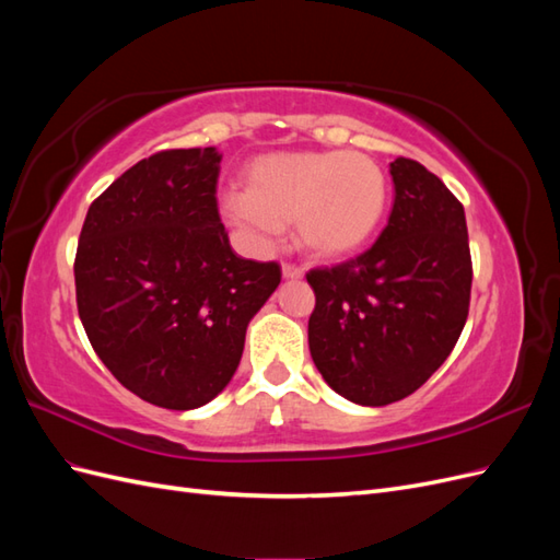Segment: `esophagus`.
I'll use <instances>...</instances> for the list:
<instances>
[{
    "mask_svg": "<svg viewBox=\"0 0 560 560\" xmlns=\"http://www.w3.org/2000/svg\"><path fill=\"white\" fill-rule=\"evenodd\" d=\"M282 276L287 280H299V278H303V268L296 264H282Z\"/></svg>",
    "mask_w": 560,
    "mask_h": 560,
    "instance_id": "1",
    "label": "esophagus"
}]
</instances>
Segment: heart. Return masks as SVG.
I'll return each instance as SVG.
<instances>
[{"mask_svg": "<svg viewBox=\"0 0 560 560\" xmlns=\"http://www.w3.org/2000/svg\"><path fill=\"white\" fill-rule=\"evenodd\" d=\"M245 194L222 200L231 226L270 245L296 219V238L319 259L358 252L378 229L387 184L360 151H294L254 159L243 173Z\"/></svg>", "mask_w": 560, "mask_h": 560, "instance_id": "1", "label": "heart"}]
</instances>
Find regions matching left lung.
<instances>
[{
    "label": "left lung",
    "mask_w": 560,
    "mask_h": 560,
    "mask_svg": "<svg viewBox=\"0 0 560 560\" xmlns=\"http://www.w3.org/2000/svg\"><path fill=\"white\" fill-rule=\"evenodd\" d=\"M393 212L360 257L306 273L308 346L338 395L364 406L409 397L455 348L469 313L463 202L413 159L389 163Z\"/></svg>",
    "instance_id": "left-lung-1"
}]
</instances>
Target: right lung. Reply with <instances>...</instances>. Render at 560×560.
<instances>
[{
    "label": "right lung",
    "instance_id": "add662e5",
    "mask_svg": "<svg viewBox=\"0 0 560 560\" xmlns=\"http://www.w3.org/2000/svg\"><path fill=\"white\" fill-rule=\"evenodd\" d=\"M219 163L214 147L135 163L91 202L77 245V308L97 358L132 395L173 411L229 385L249 319L282 278L278 261L233 252Z\"/></svg>",
    "mask_w": 560,
    "mask_h": 560
}]
</instances>
